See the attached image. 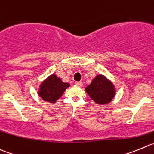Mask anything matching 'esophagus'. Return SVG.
Segmentation results:
<instances>
[{
  "label": "esophagus",
  "instance_id": "1",
  "mask_svg": "<svg viewBox=\"0 0 154 154\" xmlns=\"http://www.w3.org/2000/svg\"><path fill=\"white\" fill-rule=\"evenodd\" d=\"M75 85L81 87V86H82V82H75Z\"/></svg>",
  "mask_w": 154,
  "mask_h": 154
}]
</instances>
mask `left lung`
I'll list each match as a JSON object with an SVG mask.
<instances>
[{"mask_svg": "<svg viewBox=\"0 0 154 154\" xmlns=\"http://www.w3.org/2000/svg\"><path fill=\"white\" fill-rule=\"evenodd\" d=\"M85 91L89 97L98 104L109 103L115 96V88L110 81L102 75H97Z\"/></svg>", "mask_w": 154, "mask_h": 154, "instance_id": "left-lung-1", "label": "left lung"}]
</instances>
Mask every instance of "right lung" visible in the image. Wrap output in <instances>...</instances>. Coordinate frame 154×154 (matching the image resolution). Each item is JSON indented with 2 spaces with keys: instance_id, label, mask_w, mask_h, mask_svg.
Instances as JSON below:
<instances>
[{
  "instance_id": "1",
  "label": "right lung",
  "mask_w": 154,
  "mask_h": 154,
  "mask_svg": "<svg viewBox=\"0 0 154 154\" xmlns=\"http://www.w3.org/2000/svg\"><path fill=\"white\" fill-rule=\"evenodd\" d=\"M69 86V83L63 82L56 75L53 74L41 84L38 95L45 101L55 103Z\"/></svg>"
}]
</instances>
